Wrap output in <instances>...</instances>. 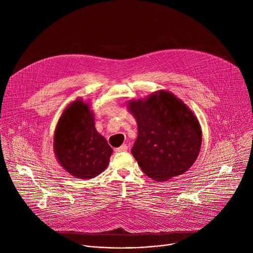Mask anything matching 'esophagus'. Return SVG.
<instances>
[{"label": "esophagus", "instance_id": "obj_1", "mask_svg": "<svg viewBox=\"0 0 253 253\" xmlns=\"http://www.w3.org/2000/svg\"><path fill=\"white\" fill-rule=\"evenodd\" d=\"M127 149H128V146L126 145V144H123V145H121L120 147L116 148L115 151L119 153V152H125V151H127Z\"/></svg>", "mask_w": 253, "mask_h": 253}]
</instances>
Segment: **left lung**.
<instances>
[{
	"label": "left lung",
	"instance_id": "1",
	"mask_svg": "<svg viewBox=\"0 0 253 253\" xmlns=\"http://www.w3.org/2000/svg\"><path fill=\"white\" fill-rule=\"evenodd\" d=\"M138 136L131 153L148 177L166 181L186 172L198 157L202 132L193 112L168 91L128 102Z\"/></svg>",
	"mask_w": 253,
	"mask_h": 253
}]
</instances>
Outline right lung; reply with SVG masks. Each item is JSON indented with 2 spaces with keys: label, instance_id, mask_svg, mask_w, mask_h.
I'll return each mask as SVG.
<instances>
[{
  "label": "right lung",
  "instance_id": "1",
  "mask_svg": "<svg viewBox=\"0 0 253 253\" xmlns=\"http://www.w3.org/2000/svg\"><path fill=\"white\" fill-rule=\"evenodd\" d=\"M82 99L72 102L62 113L54 134V152L72 176L91 179L109 164L113 149L97 132L94 113Z\"/></svg>",
  "mask_w": 253,
  "mask_h": 253
}]
</instances>
